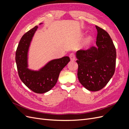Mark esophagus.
I'll return each instance as SVG.
<instances>
[{"instance_id":"obj_1","label":"esophagus","mask_w":129,"mask_h":129,"mask_svg":"<svg viewBox=\"0 0 129 129\" xmlns=\"http://www.w3.org/2000/svg\"><path fill=\"white\" fill-rule=\"evenodd\" d=\"M69 57H70V58H71V61H74L75 60V54H74V53H71V54H70V55H69Z\"/></svg>"}]
</instances>
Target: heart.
Returning a JSON list of instances; mask_svg holds the SVG:
<instances>
[{"mask_svg":"<svg viewBox=\"0 0 129 129\" xmlns=\"http://www.w3.org/2000/svg\"><path fill=\"white\" fill-rule=\"evenodd\" d=\"M92 41V38L91 37H87L86 39H85L84 43H83V45L84 46H88L90 45L91 42Z\"/></svg>","mask_w":129,"mask_h":129,"instance_id":"b5f03b06","label":"heart"}]
</instances>
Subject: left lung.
Listing matches in <instances>:
<instances>
[{
    "mask_svg": "<svg viewBox=\"0 0 129 129\" xmlns=\"http://www.w3.org/2000/svg\"><path fill=\"white\" fill-rule=\"evenodd\" d=\"M97 47L77 51L80 82L89 91H97L107 84L114 75L116 60L115 47L109 34L96 26Z\"/></svg>",
    "mask_w": 129,
    "mask_h": 129,
    "instance_id": "8db88e82",
    "label": "left lung"
}]
</instances>
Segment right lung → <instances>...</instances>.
Wrapping results in <instances>:
<instances>
[{
	"label": "right lung",
	"mask_w": 129,
	"mask_h": 129,
	"mask_svg": "<svg viewBox=\"0 0 129 129\" xmlns=\"http://www.w3.org/2000/svg\"><path fill=\"white\" fill-rule=\"evenodd\" d=\"M38 28V26H35L22 36L15 53V61L19 76L22 82L34 92L43 93L49 91L55 86L60 72L68 64L70 58L68 56H64L52 60L38 71L29 69L28 49Z\"/></svg>",
	"instance_id": "right-lung-1"
}]
</instances>
